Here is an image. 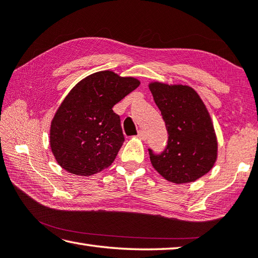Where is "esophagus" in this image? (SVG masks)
<instances>
[{"mask_svg":"<svg viewBox=\"0 0 258 258\" xmlns=\"http://www.w3.org/2000/svg\"><path fill=\"white\" fill-rule=\"evenodd\" d=\"M138 136H139L140 139H142V140H145V139H146V134H145V132H144L143 130H140V131H139Z\"/></svg>","mask_w":258,"mask_h":258,"instance_id":"1","label":"esophagus"}]
</instances>
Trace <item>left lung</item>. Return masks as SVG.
<instances>
[{
  "label": "left lung",
  "instance_id": "8db88e82",
  "mask_svg": "<svg viewBox=\"0 0 258 258\" xmlns=\"http://www.w3.org/2000/svg\"><path fill=\"white\" fill-rule=\"evenodd\" d=\"M154 102L168 131V144L160 154L149 149L153 168L170 182H194L213 169L217 139L210 115L189 86L150 84Z\"/></svg>",
  "mask_w": 258,
  "mask_h": 258
}]
</instances>
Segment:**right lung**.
<instances>
[{"mask_svg":"<svg viewBox=\"0 0 258 258\" xmlns=\"http://www.w3.org/2000/svg\"><path fill=\"white\" fill-rule=\"evenodd\" d=\"M139 85L133 77L105 70L88 76L70 90L50 127V146L62 169L87 176L114 162L124 135L113 107Z\"/></svg>","mask_w":258,"mask_h":258,"instance_id":"1","label":"right lung"}]
</instances>
